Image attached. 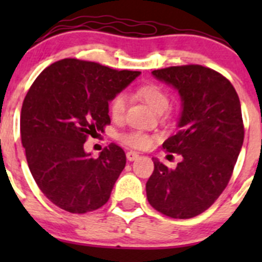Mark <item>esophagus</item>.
Returning <instances> with one entry per match:
<instances>
[{"label": "esophagus", "mask_w": 262, "mask_h": 262, "mask_svg": "<svg viewBox=\"0 0 262 262\" xmlns=\"http://www.w3.org/2000/svg\"><path fill=\"white\" fill-rule=\"evenodd\" d=\"M139 155L137 152H134V150H129V152H126V158H128V161H136Z\"/></svg>", "instance_id": "obj_1"}]
</instances>
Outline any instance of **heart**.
I'll return each mask as SVG.
<instances>
[{
    "instance_id": "obj_1",
    "label": "heart",
    "mask_w": 262,
    "mask_h": 262,
    "mask_svg": "<svg viewBox=\"0 0 262 262\" xmlns=\"http://www.w3.org/2000/svg\"><path fill=\"white\" fill-rule=\"evenodd\" d=\"M138 95L146 101V104L153 112H165L170 104L168 94L158 84H146L138 90ZM126 110V96L123 94L116 95L109 104V113L114 120L119 121L124 118ZM123 141L134 148H146L150 144L152 139L149 136L139 132H132L123 137Z\"/></svg>"
}]
</instances>
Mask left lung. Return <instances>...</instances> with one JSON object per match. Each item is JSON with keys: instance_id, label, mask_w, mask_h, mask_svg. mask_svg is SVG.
Listing matches in <instances>:
<instances>
[{"instance_id": "8db88e82", "label": "left lung", "mask_w": 262, "mask_h": 262, "mask_svg": "<svg viewBox=\"0 0 262 262\" xmlns=\"http://www.w3.org/2000/svg\"><path fill=\"white\" fill-rule=\"evenodd\" d=\"M152 75L181 97L178 132L162 147L182 161L170 170L152 158L147 199L165 215L189 219L205 212L228 185L244 144L241 104L231 82L208 67L178 66Z\"/></svg>"}]
</instances>
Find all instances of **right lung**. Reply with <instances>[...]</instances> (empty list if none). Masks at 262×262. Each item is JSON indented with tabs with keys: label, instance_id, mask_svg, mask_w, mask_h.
Wrapping results in <instances>:
<instances>
[{
	"label": "right lung",
	"instance_id": "1",
	"mask_svg": "<svg viewBox=\"0 0 262 262\" xmlns=\"http://www.w3.org/2000/svg\"><path fill=\"white\" fill-rule=\"evenodd\" d=\"M139 75L66 58L46 68L29 89L21 107V142L36 185L60 209L83 214L109 200L125 153L112 143L92 158L83 144L104 132L109 102Z\"/></svg>",
	"mask_w": 262,
	"mask_h": 262
}]
</instances>
